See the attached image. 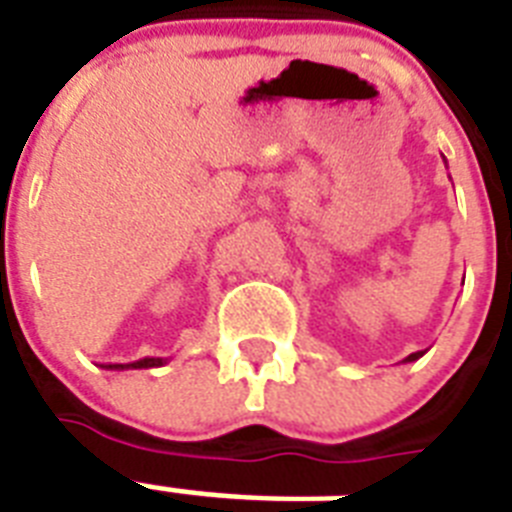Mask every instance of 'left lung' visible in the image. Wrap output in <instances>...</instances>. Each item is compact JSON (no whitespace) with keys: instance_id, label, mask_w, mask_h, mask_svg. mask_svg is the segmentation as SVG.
I'll return each instance as SVG.
<instances>
[{"instance_id":"left-lung-1","label":"left lung","mask_w":512,"mask_h":512,"mask_svg":"<svg viewBox=\"0 0 512 512\" xmlns=\"http://www.w3.org/2000/svg\"><path fill=\"white\" fill-rule=\"evenodd\" d=\"M424 353H426V350H416V353H411V356H408V358H403V363H411V361H418V358L424 356Z\"/></svg>"}]
</instances>
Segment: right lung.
<instances>
[{"mask_svg":"<svg viewBox=\"0 0 512 512\" xmlns=\"http://www.w3.org/2000/svg\"><path fill=\"white\" fill-rule=\"evenodd\" d=\"M167 358H141V361H133V363H109L104 369H112V371H122V369H154V366H164Z\"/></svg>","mask_w":512,"mask_h":512,"instance_id":"1","label":"right lung"}]
</instances>
